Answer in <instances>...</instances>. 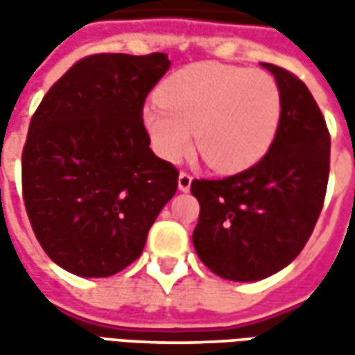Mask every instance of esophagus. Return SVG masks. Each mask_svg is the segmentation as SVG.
<instances>
[{
  "label": "esophagus",
  "instance_id": "34e87169",
  "mask_svg": "<svg viewBox=\"0 0 355 355\" xmlns=\"http://www.w3.org/2000/svg\"><path fill=\"white\" fill-rule=\"evenodd\" d=\"M191 173L189 171H182L180 173V178H178V187L182 189V191H189V187H191Z\"/></svg>",
  "mask_w": 355,
  "mask_h": 355
}]
</instances>
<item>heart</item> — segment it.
I'll return each instance as SVG.
<instances>
[{"label": "heart", "instance_id": "1", "mask_svg": "<svg viewBox=\"0 0 355 355\" xmlns=\"http://www.w3.org/2000/svg\"><path fill=\"white\" fill-rule=\"evenodd\" d=\"M282 92L266 73L221 62H196L159 87V101L144 108V124L157 154L178 162L191 150L215 171L254 166L275 142Z\"/></svg>", "mask_w": 355, "mask_h": 355}]
</instances>
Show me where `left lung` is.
<instances>
[{
  "mask_svg": "<svg viewBox=\"0 0 355 355\" xmlns=\"http://www.w3.org/2000/svg\"><path fill=\"white\" fill-rule=\"evenodd\" d=\"M282 92L275 142L261 162L223 180H193V247L217 277L261 280L291 265L314 231L330 175V132L308 87L263 62Z\"/></svg>",
  "mask_w": 355,
  "mask_h": 355,
  "instance_id": "1",
  "label": "left lung"
}]
</instances>
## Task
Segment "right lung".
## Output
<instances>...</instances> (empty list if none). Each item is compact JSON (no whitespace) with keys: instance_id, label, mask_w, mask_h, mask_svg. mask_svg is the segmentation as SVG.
Here are the masks:
<instances>
[{"instance_id":"obj_1","label":"right lung","mask_w":355,"mask_h":355,"mask_svg":"<svg viewBox=\"0 0 355 355\" xmlns=\"http://www.w3.org/2000/svg\"><path fill=\"white\" fill-rule=\"evenodd\" d=\"M166 53H98L76 61L37 106L21 154L23 203L49 259L104 279L144 251L178 168L150 150L148 92Z\"/></svg>"}]
</instances>
